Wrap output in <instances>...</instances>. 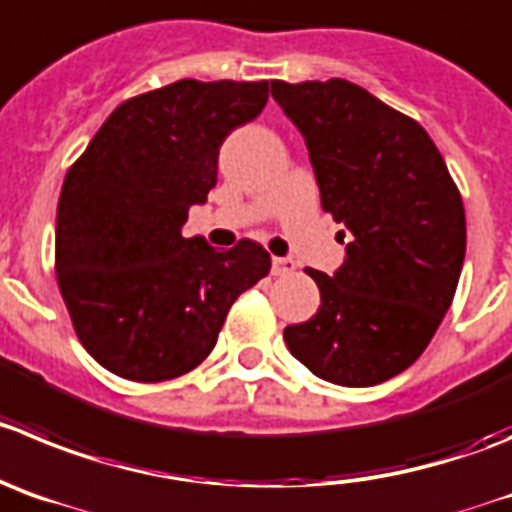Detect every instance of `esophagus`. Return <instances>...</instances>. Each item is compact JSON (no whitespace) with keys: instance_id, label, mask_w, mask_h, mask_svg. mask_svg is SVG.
Returning a JSON list of instances; mask_svg holds the SVG:
<instances>
[{"instance_id":"obj_1","label":"esophagus","mask_w":512,"mask_h":512,"mask_svg":"<svg viewBox=\"0 0 512 512\" xmlns=\"http://www.w3.org/2000/svg\"><path fill=\"white\" fill-rule=\"evenodd\" d=\"M295 270V262L290 257H272V275H290Z\"/></svg>"}]
</instances>
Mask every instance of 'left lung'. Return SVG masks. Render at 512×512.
<instances>
[{"instance_id": "8db88e82", "label": "left lung", "mask_w": 512, "mask_h": 512, "mask_svg": "<svg viewBox=\"0 0 512 512\" xmlns=\"http://www.w3.org/2000/svg\"><path fill=\"white\" fill-rule=\"evenodd\" d=\"M270 85L303 133L323 209L353 234L333 278L305 267L321 308L285 328V343L331 384L389 381L422 356L455 298L460 189L427 131L369 90L341 78Z\"/></svg>"}]
</instances>
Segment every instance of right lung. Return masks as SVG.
<instances>
[{"instance_id": "obj_1", "label": "right lung", "mask_w": 512, "mask_h": 512, "mask_svg": "<svg viewBox=\"0 0 512 512\" xmlns=\"http://www.w3.org/2000/svg\"><path fill=\"white\" fill-rule=\"evenodd\" d=\"M270 83L176 80L128 98L65 174L55 275L85 351L111 374L169 381L212 353L229 308L270 272L252 240L217 252L184 237L217 184L219 146Z\"/></svg>"}]
</instances>
